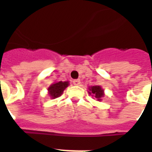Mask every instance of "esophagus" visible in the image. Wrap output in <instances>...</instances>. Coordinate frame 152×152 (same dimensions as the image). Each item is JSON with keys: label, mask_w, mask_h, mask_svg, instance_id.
<instances>
[{"label": "esophagus", "mask_w": 152, "mask_h": 152, "mask_svg": "<svg viewBox=\"0 0 152 152\" xmlns=\"http://www.w3.org/2000/svg\"><path fill=\"white\" fill-rule=\"evenodd\" d=\"M73 84L76 86L80 85V80H73Z\"/></svg>", "instance_id": "esophagus-1"}]
</instances>
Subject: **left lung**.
<instances>
[{"mask_svg":"<svg viewBox=\"0 0 152 152\" xmlns=\"http://www.w3.org/2000/svg\"><path fill=\"white\" fill-rule=\"evenodd\" d=\"M88 94L91 96L96 98L97 101L101 102L102 99L104 97V90L102 88L101 86H91L88 88Z\"/></svg>","mask_w":152,"mask_h":152,"instance_id":"8db88e82","label":"left lung"}]
</instances>
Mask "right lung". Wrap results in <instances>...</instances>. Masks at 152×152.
Returning <instances> with one entry per match:
<instances>
[{
	"label": "right lung",
	"instance_id": "add662e5",
	"mask_svg": "<svg viewBox=\"0 0 152 152\" xmlns=\"http://www.w3.org/2000/svg\"><path fill=\"white\" fill-rule=\"evenodd\" d=\"M69 85V81H58L52 83L48 88V95L50 99H54L63 94L64 90Z\"/></svg>",
	"mask_w": 152,
	"mask_h": 152
}]
</instances>
